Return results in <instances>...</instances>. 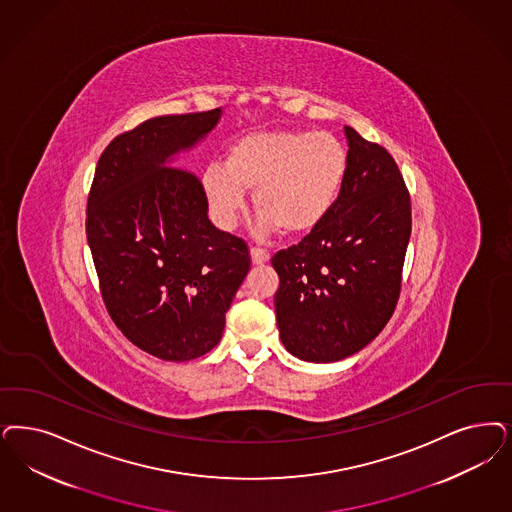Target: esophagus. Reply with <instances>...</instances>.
<instances>
[{
    "instance_id": "esophagus-1",
    "label": "esophagus",
    "mask_w": 512,
    "mask_h": 512,
    "mask_svg": "<svg viewBox=\"0 0 512 512\" xmlns=\"http://www.w3.org/2000/svg\"><path fill=\"white\" fill-rule=\"evenodd\" d=\"M249 255H251V263L253 265H265V263L270 261V255L266 253L265 249H259V247H251Z\"/></svg>"
}]
</instances>
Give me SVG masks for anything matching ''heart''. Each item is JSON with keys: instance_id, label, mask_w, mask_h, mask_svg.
<instances>
[{"instance_id": "1", "label": "heart", "mask_w": 512, "mask_h": 512, "mask_svg": "<svg viewBox=\"0 0 512 512\" xmlns=\"http://www.w3.org/2000/svg\"><path fill=\"white\" fill-rule=\"evenodd\" d=\"M350 172L348 149L329 132L265 130L251 132L227 149L225 164L213 162L202 187L215 221L234 229L253 189L259 212L253 230L268 236L282 229L299 236L335 210Z\"/></svg>"}]
</instances>
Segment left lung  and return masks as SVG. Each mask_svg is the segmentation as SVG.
<instances>
[{"mask_svg":"<svg viewBox=\"0 0 512 512\" xmlns=\"http://www.w3.org/2000/svg\"><path fill=\"white\" fill-rule=\"evenodd\" d=\"M350 172L335 210L297 246L272 257L283 346L310 363H335L371 344L401 291L412 229L410 196L388 151L344 126Z\"/></svg>","mask_w":512,"mask_h":512,"instance_id":"obj_1","label":"left lung"}]
</instances>
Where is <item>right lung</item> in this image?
Returning a JSON list of instances; mask_svg holds the SVG:
<instances>
[{
    "mask_svg": "<svg viewBox=\"0 0 512 512\" xmlns=\"http://www.w3.org/2000/svg\"><path fill=\"white\" fill-rule=\"evenodd\" d=\"M221 115H162L124 132L90 187L87 240L107 312L132 344L164 361L217 346L251 265L246 242L212 225L202 181L172 166Z\"/></svg>",
    "mask_w": 512,
    "mask_h": 512,
    "instance_id": "add662e5",
    "label": "right lung"
}]
</instances>
